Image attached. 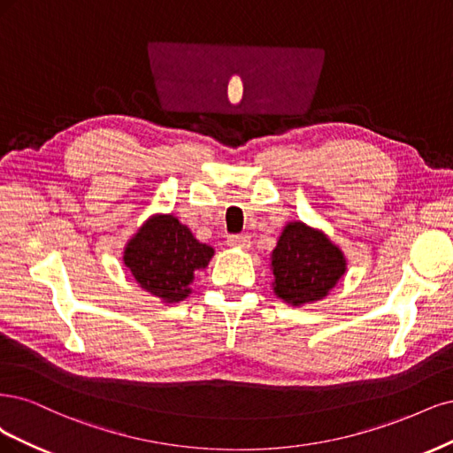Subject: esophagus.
Listing matches in <instances>:
<instances>
[{
  "mask_svg": "<svg viewBox=\"0 0 453 453\" xmlns=\"http://www.w3.org/2000/svg\"><path fill=\"white\" fill-rule=\"evenodd\" d=\"M227 244L231 248H237V250H248V248H250V244H252V241H250V237H246V235H231L227 239Z\"/></svg>",
  "mask_w": 453,
  "mask_h": 453,
  "instance_id": "obj_1",
  "label": "esophagus"
}]
</instances>
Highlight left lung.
I'll use <instances>...</instances> for the list:
<instances>
[{
    "label": "left lung",
    "mask_w": 453,
    "mask_h": 453,
    "mask_svg": "<svg viewBox=\"0 0 453 453\" xmlns=\"http://www.w3.org/2000/svg\"><path fill=\"white\" fill-rule=\"evenodd\" d=\"M273 294L291 306L326 299L348 271V261L319 227L301 220L284 226L271 252Z\"/></svg>",
    "instance_id": "8db88e82"
}]
</instances>
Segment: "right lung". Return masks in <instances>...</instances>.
<instances>
[{
    "mask_svg": "<svg viewBox=\"0 0 453 453\" xmlns=\"http://www.w3.org/2000/svg\"><path fill=\"white\" fill-rule=\"evenodd\" d=\"M214 256L211 244L199 242L174 214L156 212L131 235L122 261L139 288L162 303H180L192 294L196 274Z\"/></svg>",
    "mask_w": 453,
    "mask_h": 453,
    "instance_id": "right-lung-1",
    "label": "right lung"
}]
</instances>
